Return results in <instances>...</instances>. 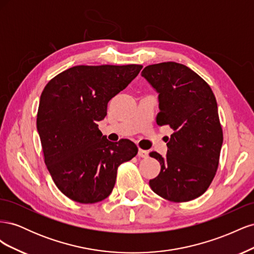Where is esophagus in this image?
<instances>
[{
    "instance_id": "obj_1",
    "label": "esophagus",
    "mask_w": 254,
    "mask_h": 254,
    "mask_svg": "<svg viewBox=\"0 0 254 254\" xmlns=\"http://www.w3.org/2000/svg\"><path fill=\"white\" fill-rule=\"evenodd\" d=\"M137 156L140 158H147L148 157V151L147 150H143V149H139V152H137Z\"/></svg>"
}]
</instances>
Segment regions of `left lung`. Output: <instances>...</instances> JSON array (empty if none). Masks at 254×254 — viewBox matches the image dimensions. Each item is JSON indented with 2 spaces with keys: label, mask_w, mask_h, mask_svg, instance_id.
<instances>
[{
  "label": "left lung",
  "mask_w": 254,
  "mask_h": 254,
  "mask_svg": "<svg viewBox=\"0 0 254 254\" xmlns=\"http://www.w3.org/2000/svg\"><path fill=\"white\" fill-rule=\"evenodd\" d=\"M142 77L159 94L157 124L174 131L165 157L149 153L161 165L149 186L170 201L193 200L210 187L219 163L222 129L216 98L200 76L181 64L148 65Z\"/></svg>",
  "instance_id": "left-lung-1"
}]
</instances>
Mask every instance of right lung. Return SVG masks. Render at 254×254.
<instances>
[{
    "mask_svg": "<svg viewBox=\"0 0 254 254\" xmlns=\"http://www.w3.org/2000/svg\"><path fill=\"white\" fill-rule=\"evenodd\" d=\"M142 65H76L45 86L37 114L44 162L56 187L72 200L95 203L108 197L118 167L131 160L136 145L110 142L98 129L112 97Z\"/></svg>",
    "mask_w": 254,
    "mask_h": 254,
    "instance_id": "1",
    "label": "right lung"
}]
</instances>
